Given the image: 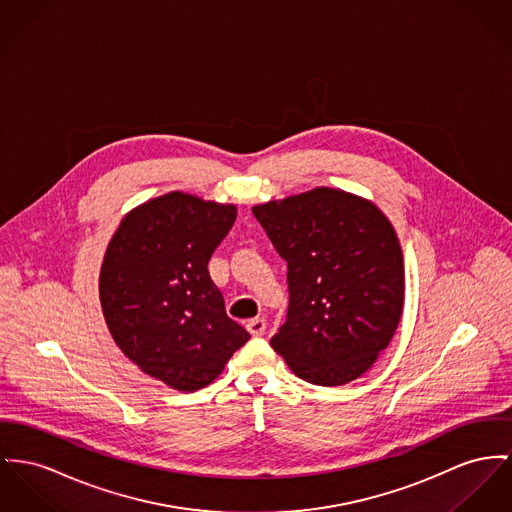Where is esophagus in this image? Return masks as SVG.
Returning <instances> with one entry per match:
<instances>
[{"label": "esophagus", "instance_id": "esophagus-1", "mask_svg": "<svg viewBox=\"0 0 512 512\" xmlns=\"http://www.w3.org/2000/svg\"><path fill=\"white\" fill-rule=\"evenodd\" d=\"M266 328H268V324H266L264 318H252V320L246 324V330H248L254 338L264 336V334H266Z\"/></svg>", "mask_w": 512, "mask_h": 512}]
</instances>
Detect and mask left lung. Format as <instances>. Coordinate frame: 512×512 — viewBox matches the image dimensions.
<instances>
[{
    "label": "left lung",
    "mask_w": 512,
    "mask_h": 512,
    "mask_svg": "<svg viewBox=\"0 0 512 512\" xmlns=\"http://www.w3.org/2000/svg\"><path fill=\"white\" fill-rule=\"evenodd\" d=\"M252 213L289 270L287 320L273 349L312 384L341 386L367 373L404 310V254L388 217L326 186Z\"/></svg>",
    "instance_id": "8db88e82"
}]
</instances>
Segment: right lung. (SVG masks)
<instances>
[{
  "instance_id": "obj_1",
  "label": "right lung",
  "mask_w": 512,
  "mask_h": 512,
  "mask_svg": "<svg viewBox=\"0 0 512 512\" xmlns=\"http://www.w3.org/2000/svg\"><path fill=\"white\" fill-rule=\"evenodd\" d=\"M235 219L237 205L176 190L126 213L106 246L99 297L108 332L145 375L174 390L204 388L250 340L207 272Z\"/></svg>"
}]
</instances>
